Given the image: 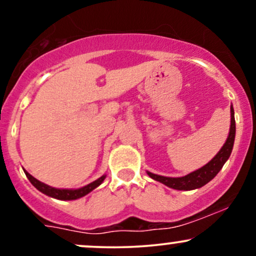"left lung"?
<instances>
[{"mask_svg": "<svg viewBox=\"0 0 256 256\" xmlns=\"http://www.w3.org/2000/svg\"><path fill=\"white\" fill-rule=\"evenodd\" d=\"M230 112H231V125H230V132H228V140H226L224 146H222V149L218 152V154H216V156L210 161V162L206 164V165L202 166L201 168L196 170V171L184 176V177H176V178L164 177V176H158V174H155V173L146 171L149 177L154 179V180L165 184L166 186L172 188V189L184 190V192L198 189V188L204 186V185L207 184L208 182L212 180V179L218 174L220 170L222 168V166H224V164L228 161V158H230L232 148H234V136H236V122H234V110L232 106L230 108Z\"/></svg>", "mask_w": 256, "mask_h": 256, "instance_id": "obj_1", "label": "left lung"}]
</instances>
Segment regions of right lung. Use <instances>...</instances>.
Instances as JSON below:
<instances>
[{
    "instance_id": "add662e5",
    "label": "right lung",
    "mask_w": 256,
    "mask_h": 256,
    "mask_svg": "<svg viewBox=\"0 0 256 256\" xmlns=\"http://www.w3.org/2000/svg\"><path fill=\"white\" fill-rule=\"evenodd\" d=\"M26 177H28V180L31 182V184L36 188L37 190H40V192L46 194V196H50L52 198H58V200H62V201H71V200H77L83 198V196L88 195V194L92 192L94 189L98 186V185L102 184V182L104 180L106 174L100 177L96 180H94L92 183L85 185L83 188H79V189H58V188H52L50 185H46L40 182L38 179H36L34 177L28 173V171H25Z\"/></svg>"
}]
</instances>
